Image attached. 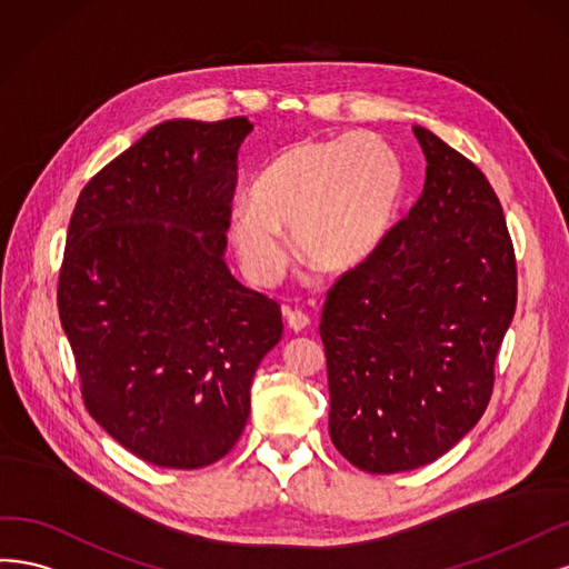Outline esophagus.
Listing matches in <instances>:
<instances>
[{
	"mask_svg": "<svg viewBox=\"0 0 569 569\" xmlns=\"http://www.w3.org/2000/svg\"><path fill=\"white\" fill-rule=\"evenodd\" d=\"M283 317H286V323H288L290 331H296V333L307 331L309 323H311V321H309V317L305 315V311H300V309L283 307Z\"/></svg>",
	"mask_w": 569,
	"mask_h": 569,
	"instance_id": "obj_1",
	"label": "esophagus"
}]
</instances>
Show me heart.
Returning <instances> with one entry per match:
<instances>
[{
    "label": "heart",
    "mask_w": 569,
    "mask_h": 569,
    "mask_svg": "<svg viewBox=\"0 0 569 569\" xmlns=\"http://www.w3.org/2000/svg\"><path fill=\"white\" fill-rule=\"evenodd\" d=\"M405 193V164L378 134L298 141L252 181L229 212V238L246 277L277 286L298 258L326 273L361 267L388 236Z\"/></svg>",
    "instance_id": "1"
}]
</instances>
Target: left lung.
I'll return each mask as SVG.
<instances>
[{
  "label": "left lung",
  "mask_w": 569,
  "mask_h": 569,
  "mask_svg": "<svg viewBox=\"0 0 569 569\" xmlns=\"http://www.w3.org/2000/svg\"><path fill=\"white\" fill-rule=\"evenodd\" d=\"M426 184L361 267L328 290L326 347L336 449L366 472L413 470L482 418L516 315L518 271L487 177L416 124Z\"/></svg>",
  "instance_id": "1"
}]
</instances>
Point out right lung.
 <instances>
[{"instance_id":"obj_1","label":"right lung","mask_w":569,"mask_h":569,"mask_svg":"<svg viewBox=\"0 0 569 569\" xmlns=\"http://www.w3.org/2000/svg\"><path fill=\"white\" fill-rule=\"evenodd\" d=\"M248 118L168 120L91 177L72 210L59 315L91 418L160 468L227 456L281 309L224 262Z\"/></svg>"}]
</instances>
